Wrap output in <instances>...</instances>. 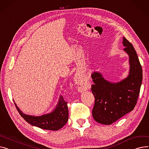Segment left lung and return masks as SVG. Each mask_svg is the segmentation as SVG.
Returning a JSON list of instances; mask_svg holds the SVG:
<instances>
[{
  "instance_id": "1",
  "label": "left lung",
  "mask_w": 149,
  "mask_h": 149,
  "mask_svg": "<svg viewBox=\"0 0 149 149\" xmlns=\"http://www.w3.org/2000/svg\"><path fill=\"white\" fill-rule=\"evenodd\" d=\"M123 51L129 56L128 75L120 81L112 83L97 71L92 74L95 83L92 92L95 101L92 110L95 120L111 125L131 112L136 104L143 80V71L135 49L131 43L123 38Z\"/></svg>"
}]
</instances>
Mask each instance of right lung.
I'll return each mask as SVG.
<instances>
[{"label":"right lung","mask_w":149,"mask_h":149,"mask_svg":"<svg viewBox=\"0 0 149 149\" xmlns=\"http://www.w3.org/2000/svg\"><path fill=\"white\" fill-rule=\"evenodd\" d=\"M14 104L19 114L27 123L42 130L57 131L64 126L68 120L67 102L63 100L61 95L59 97L57 105L52 112L39 116L23 113L15 102Z\"/></svg>","instance_id":"add662e5"}]
</instances>
